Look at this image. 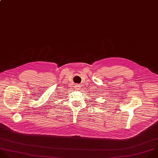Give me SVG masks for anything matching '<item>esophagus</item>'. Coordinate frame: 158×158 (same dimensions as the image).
<instances>
[{"label": "esophagus", "instance_id": "1", "mask_svg": "<svg viewBox=\"0 0 158 158\" xmlns=\"http://www.w3.org/2000/svg\"><path fill=\"white\" fill-rule=\"evenodd\" d=\"M80 85L79 84H75V85H74V87H75V89L76 90H79V89H80Z\"/></svg>", "mask_w": 158, "mask_h": 158}]
</instances>
